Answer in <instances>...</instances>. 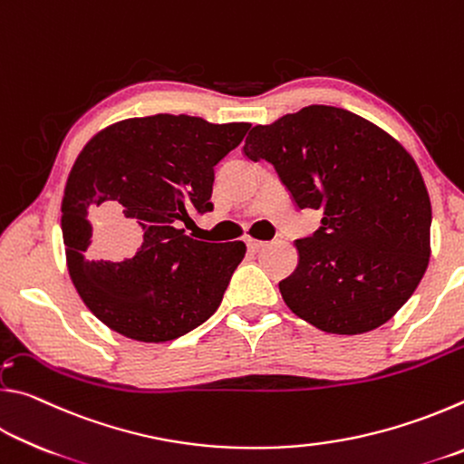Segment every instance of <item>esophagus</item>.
<instances>
[{
    "label": "esophagus",
    "mask_w": 464,
    "mask_h": 464,
    "mask_svg": "<svg viewBox=\"0 0 464 464\" xmlns=\"http://www.w3.org/2000/svg\"><path fill=\"white\" fill-rule=\"evenodd\" d=\"M246 243H247V249L249 251H260L266 243L264 241H260V239H254V237H247L246 239Z\"/></svg>",
    "instance_id": "obj_1"
}]
</instances>
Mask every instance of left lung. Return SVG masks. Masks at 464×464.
Masks as SVG:
<instances>
[{
  "instance_id": "left-lung-1",
  "label": "left lung",
  "mask_w": 464,
  "mask_h": 464,
  "mask_svg": "<svg viewBox=\"0 0 464 464\" xmlns=\"http://www.w3.org/2000/svg\"><path fill=\"white\" fill-rule=\"evenodd\" d=\"M266 160L298 208L321 227L298 239V266L280 282L296 317L358 335L395 315L426 274L431 204L421 171L387 130L335 106H307L257 124L243 147Z\"/></svg>"
}]
</instances>
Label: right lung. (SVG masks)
Returning a JSON list of instances; mask_svg holds the SVG:
<instances>
[{
	"label": "right lung",
	"instance_id": "right-lung-1",
	"mask_svg": "<svg viewBox=\"0 0 464 464\" xmlns=\"http://www.w3.org/2000/svg\"><path fill=\"white\" fill-rule=\"evenodd\" d=\"M249 127L155 114L110 124L85 143L63 192L61 229L69 276L102 324L161 343L218 309L246 243L192 239L179 223L213 208V168ZM116 222L130 224V235L112 232Z\"/></svg>",
	"mask_w": 464,
	"mask_h": 464
}]
</instances>
